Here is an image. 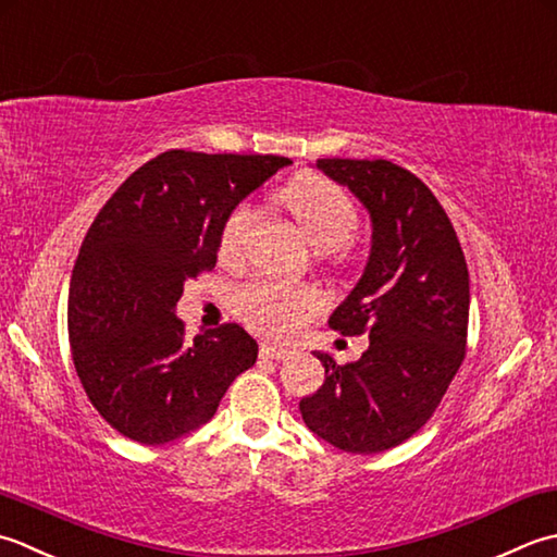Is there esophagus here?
Instances as JSON below:
<instances>
[{
    "mask_svg": "<svg viewBox=\"0 0 557 557\" xmlns=\"http://www.w3.org/2000/svg\"><path fill=\"white\" fill-rule=\"evenodd\" d=\"M259 356L269 358V360H290L293 358L290 350L278 348V346H271V344H262V348H259Z\"/></svg>",
    "mask_w": 557,
    "mask_h": 557,
    "instance_id": "esophagus-1",
    "label": "esophagus"
}]
</instances>
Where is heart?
Segmentation results:
<instances>
[{
  "mask_svg": "<svg viewBox=\"0 0 557 557\" xmlns=\"http://www.w3.org/2000/svg\"><path fill=\"white\" fill-rule=\"evenodd\" d=\"M283 199L298 215L305 235L320 252H334V249L348 245L358 231V209L354 199L320 175L295 177L283 189ZM255 221V203H237L223 223L221 252L228 257L240 255ZM233 302L237 314L255 332L271 338H293L324 308L322 295L314 288L276 278H255L245 283L235 290Z\"/></svg>",
  "mask_w": 557,
  "mask_h": 557,
  "instance_id": "obj_1",
  "label": "heart"
}]
</instances>
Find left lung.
Segmentation results:
<instances>
[{
  "label": "left lung",
  "mask_w": 557,
  "mask_h": 557,
  "mask_svg": "<svg viewBox=\"0 0 557 557\" xmlns=\"http://www.w3.org/2000/svg\"><path fill=\"white\" fill-rule=\"evenodd\" d=\"M317 170L370 215V255L358 283L329 317L344 336L368 334L348 366L314 350L324 384L300 401L302 421L334 447L374 454L425 425L457 374L469 326V269L445 209L389 161L322 158Z\"/></svg>",
  "instance_id": "left-lung-1"
}]
</instances>
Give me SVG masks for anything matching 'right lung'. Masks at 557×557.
<instances>
[{"label": "right lung", "mask_w": 557, "mask_h": 557, "mask_svg": "<svg viewBox=\"0 0 557 557\" xmlns=\"http://www.w3.org/2000/svg\"><path fill=\"white\" fill-rule=\"evenodd\" d=\"M283 156L165 151L124 180L96 215L70 283V344L98 413L141 445L211 421L225 389L257 362V342L223 324L185 342V283L215 267L223 223Z\"/></svg>", "instance_id": "add662e5"}]
</instances>
